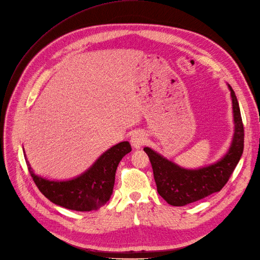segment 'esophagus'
<instances>
[{
  "mask_svg": "<svg viewBox=\"0 0 260 260\" xmlns=\"http://www.w3.org/2000/svg\"><path fill=\"white\" fill-rule=\"evenodd\" d=\"M130 142L134 148L140 149L144 145V143L146 142V136H145V133L143 131H137L132 134Z\"/></svg>",
  "mask_w": 260,
  "mask_h": 260,
  "instance_id": "34e87169",
  "label": "esophagus"
}]
</instances>
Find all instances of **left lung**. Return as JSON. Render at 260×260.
<instances>
[{
  "label": "left lung",
  "instance_id": "left-lung-1",
  "mask_svg": "<svg viewBox=\"0 0 260 260\" xmlns=\"http://www.w3.org/2000/svg\"><path fill=\"white\" fill-rule=\"evenodd\" d=\"M233 102L234 136L230 149L214 163L197 169H185L150 147L148 154L158 193L172 206H185L222 190L240 160L244 146V129L235 91L228 84Z\"/></svg>",
  "mask_w": 260,
  "mask_h": 260
}]
</instances>
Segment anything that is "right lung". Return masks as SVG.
<instances>
[{
  "instance_id": "add662e5",
  "label": "right lung",
  "mask_w": 260,
  "mask_h": 260,
  "mask_svg": "<svg viewBox=\"0 0 260 260\" xmlns=\"http://www.w3.org/2000/svg\"><path fill=\"white\" fill-rule=\"evenodd\" d=\"M131 150L129 142H120L103 152L85 172L66 180H51L36 175L24 149L23 152L30 176L50 202L69 210L91 211L98 210L111 199L117 166Z\"/></svg>"
}]
</instances>
